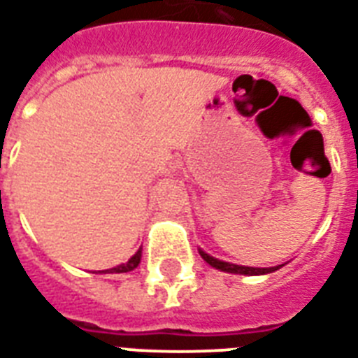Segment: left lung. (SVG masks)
I'll return each mask as SVG.
<instances>
[{"label":"left lung","instance_id":"obj_1","mask_svg":"<svg viewBox=\"0 0 358 358\" xmlns=\"http://www.w3.org/2000/svg\"><path fill=\"white\" fill-rule=\"evenodd\" d=\"M201 256L204 260L210 264L212 267L215 269H221V271H227V273H238V275H266V273H271V271H277L278 267H245V266H236V264H230V262H221L217 258H213V256L206 255L204 250H199Z\"/></svg>","mask_w":358,"mask_h":358}]
</instances>
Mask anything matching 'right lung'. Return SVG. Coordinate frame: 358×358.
<instances>
[{"mask_svg":"<svg viewBox=\"0 0 358 358\" xmlns=\"http://www.w3.org/2000/svg\"><path fill=\"white\" fill-rule=\"evenodd\" d=\"M139 262H141V249L137 250V252H135V255L131 256V258H129L126 264L113 267V269H108L106 273H128V271H131V269H135V267L139 266Z\"/></svg>","mask_w":358,"mask_h":358,"instance_id":"add662e5","label":"right lung"}]
</instances>
